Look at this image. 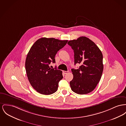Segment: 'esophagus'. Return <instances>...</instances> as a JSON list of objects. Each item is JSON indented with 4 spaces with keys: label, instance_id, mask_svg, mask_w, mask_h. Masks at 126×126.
I'll list each match as a JSON object with an SVG mask.
<instances>
[{
    "label": "esophagus",
    "instance_id": "obj_1",
    "mask_svg": "<svg viewBox=\"0 0 126 126\" xmlns=\"http://www.w3.org/2000/svg\"><path fill=\"white\" fill-rule=\"evenodd\" d=\"M68 72V71H63V73L64 74H67Z\"/></svg>",
    "mask_w": 126,
    "mask_h": 126
}]
</instances>
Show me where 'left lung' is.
I'll list each match as a JSON object with an SVG mask.
<instances>
[{
  "instance_id": "left-lung-1",
  "label": "left lung",
  "mask_w": 126,
  "mask_h": 126,
  "mask_svg": "<svg viewBox=\"0 0 126 126\" xmlns=\"http://www.w3.org/2000/svg\"><path fill=\"white\" fill-rule=\"evenodd\" d=\"M67 44L74 50L75 65H80L77 69H71L73 79L69 83L71 89L78 94H88L95 89L102 74V52L94 42L86 37L69 40Z\"/></svg>"
}]
</instances>
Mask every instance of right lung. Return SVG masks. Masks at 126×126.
Returning a JSON list of instances; mask_svg holds the SVG:
<instances>
[{"instance_id":"right-lung-1","label":"right lung","mask_w":126,"mask_h":126,"mask_svg":"<svg viewBox=\"0 0 126 126\" xmlns=\"http://www.w3.org/2000/svg\"><path fill=\"white\" fill-rule=\"evenodd\" d=\"M67 41L42 37L30 48L25 68L31 85L37 92L48 95L57 91L59 81L63 79L62 72L56 67L50 68L49 65L51 62L55 63L56 54Z\"/></svg>"}]
</instances>
